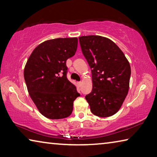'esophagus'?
I'll use <instances>...</instances> for the list:
<instances>
[{"instance_id": "esophagus-1", "label": "esophagus", "mask_w": 157, "mask_h": 157, "mask_svg": "<svg viewBox=\"0 0 157 157\" xmlns=\"http://www.w3.org/2000/svg\"><path fill=\"white\" fill-rule=\"evenodd\" d=\"M78 85H79V86H81V85H82V82H78Z\"/></svg>"}]
</instances>
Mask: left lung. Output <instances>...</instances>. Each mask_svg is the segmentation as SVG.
<instances>
[{
	"label": "left lung",
	"instance_id": "left-lung-1",
	"mask_svg": "<svg viewBox=\"0 0 157 157\" xmlns=\"http://www.w3.org/2000/svg\"><path fill=\"white\" fill-rule=\"evenodd\" d=\"M82 53L91 68L92 91L86 100L92 113L99 117L114 115L128 94L131 68L119 47L107 37H79Z\"/></svg>",
	"mask_w": 157,
	"mask_h": 157
}]
</instances>
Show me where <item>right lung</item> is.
<instances>
[{"mask_svg": "<svg viewBox=\"0 0 157 157\" xmlns=\"http://www.w3.org/2000/svg\"><path fill=\"white\" fill-rule=\"evenodd\" d=\"M78 48V38L50 39L36 46L24 68V79L31 99L42 115L62 119L71 115L79 96L66 78V60Z\"/></svg>", "mask_w": 157, "mask_h": 157, "instance_id": "right-lung-1", "label": "right lung"}]
</instances>
